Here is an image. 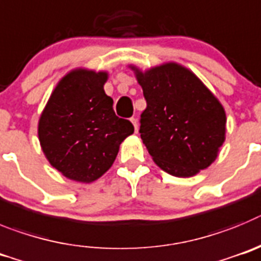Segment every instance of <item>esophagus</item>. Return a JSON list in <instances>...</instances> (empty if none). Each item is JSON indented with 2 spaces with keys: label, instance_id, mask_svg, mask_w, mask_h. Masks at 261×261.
<instances>
[{
  "label": "esophagus",
  "instance_id": "1",
  "mask_svg": "<svg viewBox=\"0 0 261 261\" xmlns=\"http://www.w3.org/2000/svg\"><path fill=\"white\" fill-rule=\"evenodd\" d=\"M130 121H131V123H133V125H134V128H135V133H138V119L134 118V117H133V118H131Z\"/></svg>",
  "mask_w": 261,
  "mask_h": 261
}]
</instances>
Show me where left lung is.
Listing matches in <instances>:
<instances>
[{
	"mask_svg": "<svg viewBox=\"0 0 261 261\" xmlns=\"http://www.w3.org/2000/svg\"><path fill=\"white\" fill-rule=\"evenodd\" d=\"M131 69L147 101L139 133L154 163L175 177H192L208 168L226 130V114L215 95L178 63L144 72Z\"/></svg>",
	"mask_w": 261,
	"mask_h": 261,
	"instance_id": "1",
	"label": "left lung"
}]
</instances>
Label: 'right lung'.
I'll list each match as a JSON object with an SVG mask.
<instances>
[{"label":"right lung","instance_id":"obj_1","mask_svg":"<svg viewBox=\"0 0 261 261\" xmlns=\"http://www.w3.org/2000/svg\"><path fill=\"white\" fill-rule=\"evenodd\" d=\"M108 72L76 69L51 92L39 119V140L50 165L65 177L90 183L113 165L119 144L134 133L105 93Z\"/></svg>","mask_w":261,"mask_h":261}]
</instances>
